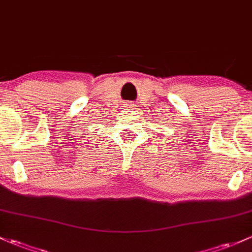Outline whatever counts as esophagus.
<instances>
[{
	"mask_svg": "<svg viewBox=\"0 0 252 252\" xmlns=\"http://www.w3.org/2000/svg\"><path fill=\"white\" fill-rule=\"evenodd\" d=\"M128 105H131V104H128Z\"/></svg>",
	"mask_w": 252,
	"mask_h": 252,
	"instance_id": "esophagus-1",
	"label": "esophagus"
}]
</instances>
